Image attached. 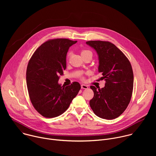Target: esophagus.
Segmentation results:
<instances>
[{"label": "esophagus", "instance_id": "obj_1", "mask_svg": "<svg viewBox=\"0 0 156 156\" xmlns=\"http://www.w3.org/2000/svg\"><path fill=\"white\" fill-rule=\"evenodd\" d=\"M81 87V89H85V90H86V89L88 88V86L86 84H82Z\"/></svg>", "mask_w": 156, "mask_h": 156}]
</instances>
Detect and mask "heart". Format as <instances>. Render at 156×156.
I'll use <instances>...</instances> for the list:
<instances>
[{
	"mask_svg": "<svg viewBox=\"0 0 156 156\" xmlns=\"http://www.w3.org/2000/svg\"><path fill=\"white\" fill-rule=\"evenodd\" d=\"M87 54H91V55H92V52L90 51H89V50H82L81 51V56H83V55H87ZM70 55H71V53H69L68 56L69 57Z\"/></svg>",
	"mask_w": 156,
	"mask_h": 156,
	"instance_id": "obj_1",
	"label": "heart"
}]
</instances>
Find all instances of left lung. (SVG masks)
Instances as JSON below:
<instances>
[{"mask_svg":"<svg viewBox=\"0 0 156 156\" xmlns=\"http://www.w3.org/2000/svg\"><path fill=\"white\" fill-rule=\"evenodd\" d=\"M98 55V72L102 73L105 86L98 89L91 86L94 97L90 101L94 113L101 119L112 120L119 117L128 107L133 89V73L131 63L114 44L107 41L86 42Z\"/></svg>","mask_w":156,"mask_h":156,"instance_id":"8db88e82","label":"left lung"}]
</instances>
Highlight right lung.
Returning a JSON list of instances; mask_svg holds the SVG:
<instances>
[{
    "instance_id": "1",
    "label": "right lung",
    "mask_w": 156,
    "mask_h": 156,
    "mask_svg": "<svg viewBox=\"0 0 156 156\" xmlns=\"http://www.w3.org/2000/svg\"><path fill=\"white\" fill-rule=\"evenodd\" d=\"M76 42L68 39L48 41L37 49L28 62L27 84L30 98L44 117L62 114L80 90L78 82L66 87L58 82L66 67V54Z\"/></svg>"
}]
</instances>
